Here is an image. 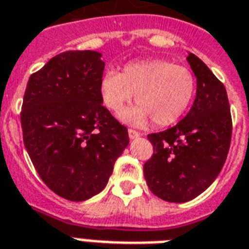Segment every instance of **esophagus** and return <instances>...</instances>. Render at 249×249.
<instances>
[{
	"mask_svg": "<svg viewBox=\"0 0 249 249\" xmlns=\"http://www.w3.org/2000/svg\"><path fill=\"white\" fill-rule=\"evenodd\" d=\"M128 136H130V139H135V138H139L140 132L135 131L132 128H128Z\"/></svg>",
	"mask_w": 249,
	"mask_h": 249,
	"instance_id": "esophagus-1",
	"label": "esophagus"
}]
</instances>
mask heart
Listing matches in <instances>:
<instances>
[{
  "label": "heart",
  "mask_w": 249,
  "mask_h": 249,
  "mask_svg": "<svg viewBox=\"0 0 249 249\" xmlns=\"http://www.w3.org/2000/svg\"><path fill=\"white\" fill-rule=\"evenodd\" d=\"M136 106L124 110V121L138 126L151 119L153 126H171L180 119L196 94V78L185 67L162 59L142 60L124 65L122 73L106 71L100 81L102 102L118 113L132 100Z\"/></svg>",
  "instance_id": "obj_1"
}]
</instances>
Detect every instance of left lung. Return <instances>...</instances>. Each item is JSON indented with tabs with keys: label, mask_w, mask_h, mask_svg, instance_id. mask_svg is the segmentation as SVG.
Returning <instances> with one entry per match:
<instances>
[{
	"label": "left lung",
	"mask_w": 249,
	"mask_h": 249,
	"mask_svg": "<svg viewBox=\"0 0 249 249\" xmlns=\"http://www.w3.org/2000/svg\"><path fill=\"white\" fill-rule=\"evenodd\" d=\"M197 77V96L186 117L149 134L153 153L144 162L149 190L167 202H188L205 192L227 159L232 119L227 91L199 57H186Z\"/></svg>",
	"instance_id": "left-lung-1"
}]
</instances>
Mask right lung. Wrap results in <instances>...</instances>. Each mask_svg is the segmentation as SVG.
Masks as SVG:
<instances>
[{"label": "right lung", "mask_w": 249, "mask_h": 249, "mask_svg": "<svg viewBox=\"0 0 249 249\" xmlns=\"http://www.w3.org/2000/svg\"><path fill=\"white\" fill-rule=\"evenodd\" d=\"M105 63L96 51L56 55L30 76L20 124L23 143L43 182L80 202L106 186L128 131L102 106Z\"/></svg>", "instance_id": "add662e5"}]
</instances>
